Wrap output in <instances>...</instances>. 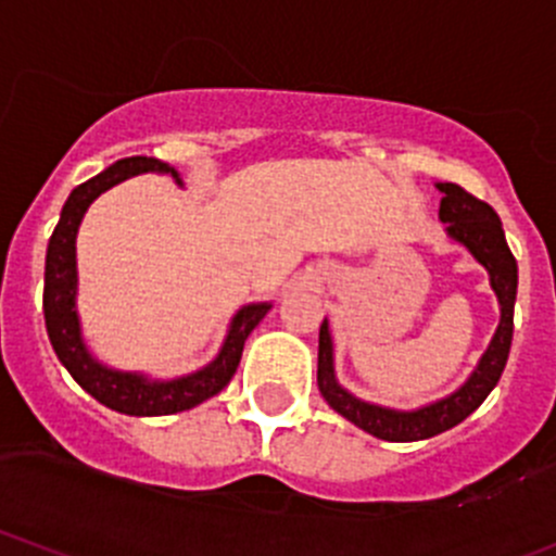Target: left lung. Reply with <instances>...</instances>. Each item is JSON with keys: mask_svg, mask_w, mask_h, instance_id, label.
<instances>
[{"mask_svg": "<svg viewBox=\"0 0 556 556\" xmlns=\"http://www.w3.org/2000/svg\"><path fill=\"white\" fill-rule=\"evenodd\" d=\"M442 191L440 220L445 224L447 237L453 242L464 244L477 263H482L490 274V288L501 306V323L490 341L488 352L482 354L475 372L469 376L460 389L431 405L418 407V410H391V407L370 405L365 400H356L341 383L336 381V365H332V338L327 319L319 327V365L317 383L323 391L325 402L343 418L352 420L367 434L378 437L386 442H418L429 437L442 434L453 429L460 420L469 418L471 413L488 400L490 391L498 383L504 372L506 359L511 349L514 332V301H517V261H514L509 244H506L504 226H501L498 213L488 202L477 200L469 191L455 184H437Z\"/></svg>", "mask_w": 556, "mask_h": 556, "instance_id": "1", "label": "left lung"}]
</instances>
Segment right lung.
Instances as JSON below:
<instances>
[{"mask_svg": "<svg viewBox=\"0 0 556 556\" xmlns=\"http://www.w3.org/2000/svg\"><path fill=\"white\" fill-rule=\"evenodd\" d=\"M140 173H170L180 184L178 173L167 162L154 160V156H127L98 173L96 178L85 180L68 194L61 210V220L47 244L42 298L45 325L61 365L101 405L125 413V416H173V413L191 410L200 402L210 400L231 381L239 359H242L244 341L255 330V325L266 317L271 303H248L239 308L218 356L191 376L173 378V381H151L140 372H122L101 365L81 338L77 314V231L87 207L103 191Z\"/></svg>", "mask_w": 556, "mask_h": 556, "instance_id": "1", "label": "right lung"}]
</instances>
